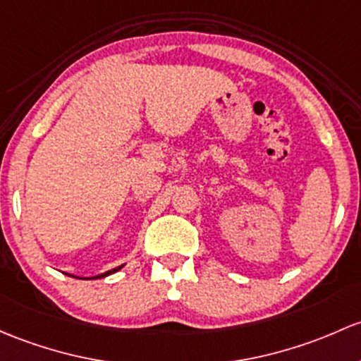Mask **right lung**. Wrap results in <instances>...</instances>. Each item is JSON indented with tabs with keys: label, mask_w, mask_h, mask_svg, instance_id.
Wrapping results in <instances>:
<instances>
[{
	"label": "right lung",
	"mask_w": 361,
	"mask_h": 361,
	"mask_svg": "<svg viewBox=\"0 0 361 361\" xmlns=\"http://www.w3.org/2000/svg\"><path fill=\"white\" fill-rule=\"evenodd\" d=\"M123 267H124V264H121V267L112 268V270H109V271H105V273H100V275H94V276H75V275H71V273H66V275L74 276V279H81V280H97V279H105V276H109V275H112V273L119 271Z\"/></svg>",
	"instance_id": "1"
}]
</instances>
